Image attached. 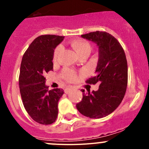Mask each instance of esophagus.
Returning <instances> with one entry per match:
<instances>
[{
    "label": "esophagus",
    "mask_w": 149,
    "mask_h": 149,
    "mask_svg": "<svg viewBox=\"0 0 149 149\" xmlns=\"http://www.w3.org/2000/svg\"><path fill=\"white\" fill-rule=\"evenodd\" d=\"M71 88H72L71 87L68 86V87H67V88H65V90H64V91H65V94H68V93L70 92V91H71Z\"/></svg>",
    "instance_id": "obj_1"
}]
</instances>
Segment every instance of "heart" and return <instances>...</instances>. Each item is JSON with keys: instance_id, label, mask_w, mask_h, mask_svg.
I'll return each instance as SVG.
<instances>
[{"instance_id": "b5f03b06", "label": "heart", "mask_w": 149, "mask_h": 149, "mask_svg": "<svg viewBox=\"0 0 149 149\" xmlns=\"http://www.w3.org/2000/svg\"><path fill=\"white\" fill-rule=\"evenodd\" d=\"M70 46L79 56L84 54H88L91 50V45L89 42L84 40H74L70 42ZM61 46L59 45L55 49L53 52V61H56L60 52L61 51ZM62 76L68 81H73L76 79V74L74 71L69 69H65L62 73Z\"/></svg>"}]
</instances>
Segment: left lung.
Here are the masks:
<instances>
[{"label":"left lung","mask_w":149,"mask_h":149,"mask_svg":"<svg viewBox=\"0 0 149 149\" xmlns=\"http://www.w3.org/2000/svg\"><path fill=\"white\" fill-rule=\"evenodd\" d=\"M81 37L98 46L96 75L87 79L86 83H98L100 86L97 91L84 94L81 101L76 104V108L84 116L102 118L115 110L124 98L127 85V60L123 47L109 33L96 31Z\"/></svg>","instance_id":"obj_1"}]
</instances>
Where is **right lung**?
Here are the masks:
<instances>
[{"instance_id": "add662e5", "label": "right lung", "mask_w": 149, "mask_h": 149, "mask_svg": "<svg viewBox=\"0 0 149 149\" xmlns=\"http://www.w3.org/2000/svg\"><path fill=\"white\" fill-rule=\"evenodd\" d=\"M63 36H39L29 46L21 63L19 84L22 102L30 117L42 125H50L58 117L62 88L48 89L44 75L53 69L54 49Z\"/></svg>"}]
</instances>
